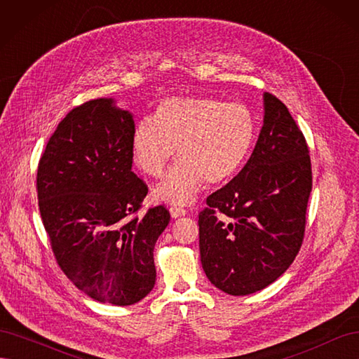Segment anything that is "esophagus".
Returning a JSON list of instances; mask_svg holds the SVG:
<instances>
[{
	"instance_id": "34e87169",
	"label": "esophagus",
	"mask_w": 359,
	"mask_h": 359,
	"mask_svg": "<svg viewBox=\"0 0 359 359\" xmlns=\"http://www.w3.org/2000/svg\"><path fill=\"white\" fill-rule=\"evenodd\" d=\"M170 215H172V219H178V217H184L187 214V211L184 210V208H181V206H170Z\"/></svg>"
}]
</instances>
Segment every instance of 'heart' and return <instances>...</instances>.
Listing matches in <instances>:
<instances>
[{
	"label": "heart",
	"mask_w": 359,
	"mask_h": 359,
	"mask_svg": "<svg viewBox=\"0 0 359 359\" xmlns=\"http://www.w3.org/2000/svg\"><path fill=\"white\" fill-rule=\"evenodd\" d=\"M256 135V116L243 103L175 97L163 100L153 118L139 119L130 139V153L140 170L158 178L178 148L181 160L153 194L157 201L186 205L205 180L219 184L233 177L250 154Z\"/></svg>",
	"instance_id": "1"
}]
</instances>
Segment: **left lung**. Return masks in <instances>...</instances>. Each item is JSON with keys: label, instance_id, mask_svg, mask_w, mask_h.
<instances>
[{"label": "left lung", "instance_id": "left-lung-1", "mask_svg": "<svg viewBox=\"0 0 359 359\" xmlns=\"http://www.w3.org/2000/svg\"><path fill=\"white\" fill-rule=\"evenodd\" d=\"M310 191L306 139L287 107L264 93L252 156L199 214L201 262L211 283L235 297L274 283L299 252Z\"/></svg>", "mask_w": 359, "mask_h": 359}]
</instances>
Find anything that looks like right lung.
I'll return each instance as SVG.
<instances>
[{
  "instance_id": "right-lung-1",
  "label": "right lung",
  "mask_w": 359,
  "mask_h": 359,
  "mask_svg": "<svg viewBox=\"0 0 359 359\" xmlns=\"http://www.w3.org/2000/svg\"><path fill=\"white\" fill-rule=\"evenodd\" d=\"M133 114L115 99L90 100L58 124L37 170L43 226L74 286L95 301L132 306L156 285L154 245L165 206L136 217L147 196L132 172Z\"/></svg>"
}]
</instances>
